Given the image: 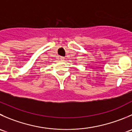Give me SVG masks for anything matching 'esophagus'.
<instances>
[{"mask_svg": "<svg viewBox=\"0 0 132 132\" xmlns=\"http://www.w3.org/2000/svg\"><path fill=\"white\" fill-rule=\"evenodd\" d=\"M60 59H61L62 61H63L64 60V57H60Z\"/></svg>", "mask_w": 132, "mask_h": 132, "instance_id": "34e87169", "label": "esophagus"}]
</instances>
